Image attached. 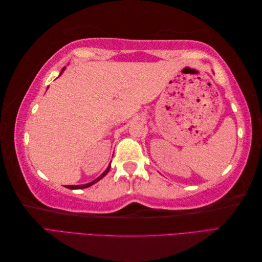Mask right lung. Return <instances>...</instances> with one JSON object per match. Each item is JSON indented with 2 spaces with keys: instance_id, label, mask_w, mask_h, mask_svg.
<instances>
[{
  "instance_id": "obj_1",
  "label": "right lung",
  "mask_w": 262,
  "mask_h": 262,
  "mask_svg": "<svg viewBox=\"0 0 262 262\" xmlns=\"http://www.w3.org/2000/svg\"><path fill=\"white\" fill-rule=\"evenodd\" d=\"M66 70V67L64 68H63L62 69V71H61V73H60V75L63 73V71H64ZM59 75V76H60ZM109 169H110V164H109V166H108V167H107V169L104 171V172H102L101 173V175L98 177V178H96V179H95V180H93L92 182H89V184H85V185H77V186H68L67 188H69V189H84V188H87V187H91L92 185H94V184H96V182L97 181H99L101 178H104L106 175H107V173H108V171H109Z\"/></svg>"
}]
</instances>
